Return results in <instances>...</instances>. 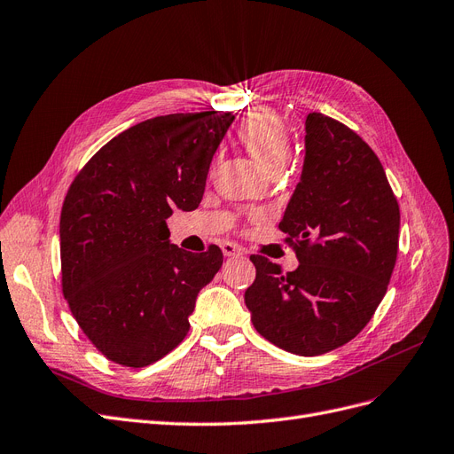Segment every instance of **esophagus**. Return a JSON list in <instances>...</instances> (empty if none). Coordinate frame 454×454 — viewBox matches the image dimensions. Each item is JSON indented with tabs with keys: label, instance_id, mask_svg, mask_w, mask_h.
Wrapping results in <instances>:
<instances>
[{
	"label": "esophagus",
	"instance_id": "obj_1",
	"mask_svg": "<svg viewBox=\"0 0 454 454\" xmlns=\"http://www.w3.org/2000/svg\"><path fill=\"white\" fill-rule=\"evenodd\" d=\"M222 252L225 257H237V255H242V247L232 244V242H223L222 244Z\"/></svg>",
	"mask_w": 454,
	"mask_h": 454
}]
</instances>
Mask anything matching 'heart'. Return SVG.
<instances>
[{
	"label": "heart",
	"mask_w": 454,
	"mask_h": 454,
	"mask_svg": "<svg viewBox=\"0 0 454 454\" xmlns=\"http://www.w3.org/2000/svg\"><path fill=\"white\" fill-rule=\"evenodd\" d=\"M240 145L269 170L279 173L291 153V138L284 120L276 113L259 108L247 113L239 126Z\"/></svg>",
	"instance_id": "1"
}]
</instances>
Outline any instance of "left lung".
<instances>
[{
  "instance_id": "8db88e82",
  "label": "left lung",
  "mask_w": 454,
  "mask_h": 454,
  "mask_svg": "<svg viewBox=\"0 0 454 454\" xmlns=\"http://www.w3.org/2000/svg\"><path fill=\"white\" fill-rule=\"evenodd\" d=\"M279 231L299 269L252 255L244 301L255 331L294 355L316 356L353 340L376 314L398 255L400 207L381 161L353 129L311 113L302 178Z\"/></svg>"
}]
</instances>
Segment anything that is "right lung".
I'll return each instance as SVG.
<instances>
[{"instance_id": "obj_1", "label": "right lung", "mask_w": 454, "mask_h": 454, "mask_svg": "<svg viewBox=\"0 0 454 454\" xmlns=\"http://www.w3.org/2000/svg\"><path fill=\"white\" fill-rule=\"evenodd\" d=\"M234 116H155L121 131L71 182L59 215L61 291L108 361L145 368L190 331L199 291L223 262L217 246L190 254L168 242L167 217L195 210Z\"/></svg>"}]
</instances>
